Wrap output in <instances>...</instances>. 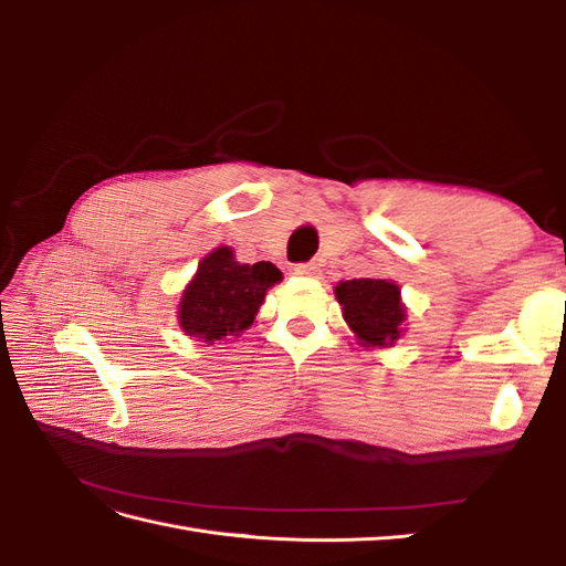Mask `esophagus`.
I'll list each match as a JSON object with an SVG mask.
<instances>
[{"mask_svg":"<svg viewBox=\"0 0 566 566\" xmlns=\"http://www.w3.org/2000/svg\"><path fill=\"white\" fill-rule=\"evenodd\" d=\"M295 273L300 279H321V264L318 262H306V264H297Z\"/></svg>","mask_w":566,"mask_h":566,"instance_id":"esophagus-1","label":"esophagus"}]
</instances>
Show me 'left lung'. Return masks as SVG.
I'll use <instances>...</instances> for the list:
<instances>
[{
  "mask_svg": "<svg viewBox=\"0 0 566 566\" xmlns=\"http://www.w3.org/2000/svg\"><path fill=\"white\" fill-rule=\"evenodd\" d=\"M342 318L366 349H391L406 333L401 287L387 279H352L335 285Z\"/></svg>",
  "mask_w": 566,
  "mask_h": 566,
  "instance_id": "8db88e82",
  "label": "left lung"
}]
</instances>
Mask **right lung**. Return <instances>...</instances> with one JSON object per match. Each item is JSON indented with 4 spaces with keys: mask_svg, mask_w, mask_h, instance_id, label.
Listing matches in <instances>:
<instances>
[{
    "mask_svg": "<svg viewBox=\"0 0 566 566\" xmlns=\"http://www.w3.org/2000/svg\"><path fill=\"white\" fill-rule=\"evenodd\" d=\"M281 281V269L271 262L241 264L233 248L219 245L202 256L184 287L177 306L179 328L208 345L238 337L260 314L266 290Z\"/></svg>",
    "mask_w": 566,
    "mask_h": 566,
    "instance_id": "1",
    "label": "right lung"
}]
</instances>
